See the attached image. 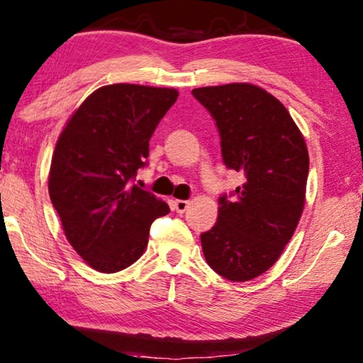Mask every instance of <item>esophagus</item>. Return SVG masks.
<instances>
[{"mask_svg": "<svg viewBox=\"0 0 363 363\" xmlns=\"http://www.w3.org/2000/svg\"><path fill=\"white\" fill-rule=\"evenodd\" d=\"M187 207H189V201H176L174 202V211L177 212V213H184L187 211Z\"/></svg>", "mask_w": 363, "mask_h": 363, "instance_id": "obj_1", "label": "esophagus"}]
</instances>
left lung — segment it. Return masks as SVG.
Here are the masks:
<instances>
[{
  "instance_id": "left-lung-1",
  "label": "left lung",
  "mask_w": 363,
  "mask_h": 363,
  "mask_svg": "<svg viewBox=\"0 0 363 363\" xmlns=\"http://www.w3.org/2000/svg\"><path fill=\"white\" fill-rule=\"evenodd\" d=\"M220 135L222 160L243 184L218 197L216 225L201 235L208 267L228 281H248L277 263L298 227L309 155L288 110L252 84L194 89Z\"/></svg>"
}]
</instances>
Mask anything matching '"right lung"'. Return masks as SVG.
Here are the masks:
<instances>
[{
  "label": "right lung",
  "mask_w": 363,
  "mask_h": 363,
  "mask_svg": "<svg viewBox=\"0 0 363 363\" xmlns=\"http://www.w3.org/2000/svg\"><path fill=\"white\" fill-rule=\"evenodd\" d=\"M177 90L115 84L95 90L55 145L49 196L69 243L91 268L116 273L145 252L166 202L133 184Z\"/></svg>",
  "instance_id": "right-lung-1"
}]
</instances>
